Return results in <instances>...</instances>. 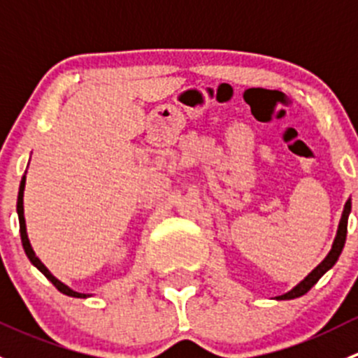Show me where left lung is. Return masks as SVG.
Segmentation results:
<instances>
[{
  "mask_svg": "<svg viewBox=\"0 0 358 358\" xmlns=\"http://www.w3.org/2000/svg\"><path fill=\"white\" fill-rule=\"evenodd\" d=\"M350 211H352V199H348V201L345 202V208H343L341 220H339L338 232H336V237H334L333 248H331V251L327 252L326 258H324L322 262H320L319 265H317L315 268H313L312 272H310L308 275H306L305 279L301 280V282L296 284V286L292 287L291 291L284 292V294H280V296H275V299H294V298H299V296L306 294V292H308L310 289H312L313 286H315L317 280H319L320 277H322L324 273L327 272V270L333 268L334 263L338 262L339 255H341L343 248H345V241H346V227H348V216H350Z\"/></svg>",
  "mask_w": 358,
  "mask_h": 358,
  "instance_id": "obj_1",
  "label": "left lung"
}]
</instances>
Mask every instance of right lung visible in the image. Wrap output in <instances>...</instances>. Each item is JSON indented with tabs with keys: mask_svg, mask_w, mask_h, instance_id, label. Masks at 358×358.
Returning <instances> with one entry per match:
<instances>
[{
	"mask_svg": "<svg viewBox=\"0 0 358 358\" xmlns=\"http://www.w3.org/2000/svg\"><path fill=\"white\" fill-rule=\"evenodd\" d=\"M24 190H25V175L22 176V182H20L19 197H17V215H19V223H20V239H22V246H24L25 255H27L29 262H31L32 265H34L36 268H38L39 272H41L43 275H45L46 279H48L50 282H52L53 286L57 287V289H59L60 292H64V294L72 296V298H88V296H92V294H85V292H78V291L71 289V287H69L67 284H64L62 280L57 279V277L53 275V273L50 272V270L46 268L45 265H43L41 259H39L38 256H36L34 249H32L31 243H29L27 229H25V218H24Z\"/></svg>",
	"mask_w": 358,
	"mask_h": 358,
	"instance_id": "add662e5",
	"label": "right lung"
}]
</instances>
